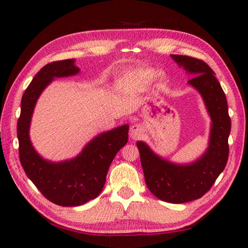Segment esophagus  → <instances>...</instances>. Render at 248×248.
Wrapping results in <instances>:
<instances>
[{
  "label": "esophagus",
  "mask_w": 248,
  "mask_h": 248,
  "mask_svg": "<svg viewBox=\"0 0 248 248\" xmlns=\"http://www.w3.org/2000/svg\"><path fill=\"white\" fill-rule=\"evenodd\" d=\"M144 132H145V129L143 125L135 124L133 125H131L129 134H130V138L132 140H139L141 138V136H143Z\"/></svg>",
  "instance_id": "1"
}]
</instances>
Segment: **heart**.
<instances>
[{"label": "heart", "mask_w": 248, "mask_h": 248, "mask_svg": "<svg viewBox=\"0 0 248 248\" xmlns=\"http://www.w3.org/2000/svg\"><path fill=\"white\" fill-rule=\"evenodd\" d=\"M156 77V78H164V72H157L154 68L150 67H136L131 68L124 71L116 78V84L118 86L125 85H145L151 82Z\"/></svg>", "instance_id": "b5f03b06"}]
</instances>
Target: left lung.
Listing matches in <instances>:
<instances>
[{
  "label": "left lung",
  "mask_w": 248,
  "mask_h": 248,
  "mask_svg": "<svg viewBox=\"0 0 248 248\" xmlns=\"http://www.w3.org/2000/svg\"><path fill=\"white\" fill-rule=\"evenodd\" d=\"M170 56L187 75L194 77L187 84L202 96L211 118L208 148L197 160L179 164L156 155L143 140L136 145L149 191L163 202L183 203L203 196L224 170L229 155L231 121L227 99L211 68L194 57Z\"/></svg>",
  "instance_id": "left-lung-1"
}]
</instances>
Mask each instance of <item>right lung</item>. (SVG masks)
Wrapping results in <instances>:
<instances>
[{
    "mask_svg": "<svg viewBox=\"0 0 248 248\" xmlns=\"http://www.w3.org/2000/svg\"><path fill=\"white\" fill-rule=\"evenodd\" d=\"M78 73L80 68L75 59L53 62L41 68L23 93L17 124L19 157L26 176L46 199L62 207H77L99 196L110 163L128 143L129 124H123L94 136L69 160L52 162L36 151L30 128L37 100L54 78Z\"/></svg>",
    "mask_w": 248,
    "mask_h": 248,
    "instance_id": "right-lung-1",
    "label": "right lung"
}]
</instances>
